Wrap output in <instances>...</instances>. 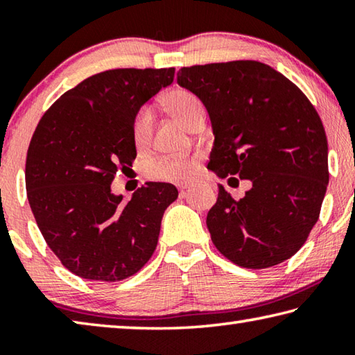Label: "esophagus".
<instances>
[{
	"label": "esophagus",
	"instance_id": "1",
	"mask_svg": "<svg viewBox=\"0 0 355 355\" xmlns=\"http://www.w3.org/2000/svg\"><path fill=\"white\" fill-rule=\"evenodd\" d=\"M191 186H192V183H180L178 189H180V192H182V194H184V191H188Z\"/></svg>",
	"mask_w": 355,
	"mask_h": 355
}]
</instances>
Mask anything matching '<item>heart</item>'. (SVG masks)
<instances>
[{
	"label": "heart",
	"instance_id": "obj_1",
	"mask_svg": "<svg viewBox=\"0 0 355 355\" xmlns=\"http://www.w3.org/2000/svg\"><path fill=\"white\" fill-rule=\"evenodd\" d=\"M164 105L186 128H189L192 120L203 114L202 101L194 94L184 89H173L164 97ZM153 130V111L150 106H142L137 110L131 123V136L136 147H146L152 137ZM199 169V159L192 158H171L163 156L147 164L146 173L152 180L158 182H182V180L194 175Z\"/></svg>",
	"mask_w": 355,
	"mask_h": 355
}]
</instances>
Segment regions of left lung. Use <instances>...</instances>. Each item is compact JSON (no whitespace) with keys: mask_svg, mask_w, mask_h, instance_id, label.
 Masks as SVG:
<instances>
[{"mask_svg":"<svg viewBox=\"0 0 355 355\" xmlns=\"http://www.w3.org/2000/svg\"><path fill=\"white\" fill-rule=\"evenodd\" d=\"M177 83L196 94L211 120L208 169L250 180L235 200L219 184L207 216L213 244L241 268L291 258L320 218L329 183L327 137L313 105L277 70L258 61L192 65Z\"/></svg>","mask_w":355,"mask_h":355,"instance_id":"1","label":"left lung"}]
</instances>
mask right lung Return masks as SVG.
<instances>
[{
  "mask_svg": "<svg viewBox=\"0 0 355 355\" xmlns=\"http://www.w3.org/2000/svg\"><path fill=\"white\" fill-rule=\"evenodd\" d=\"M173 75L171 67L89 76L61 95L34 131L25 171L29 207L48 248L78 277L128 279L153 255L177 188L148 182L123 203L111 183L136 158L135 114Z\"/></svg>",
  "mask_w": 355,
  "mask_h": 355,
  "instance_id": "1",
  "label": "right lung"
}]
</instances>
